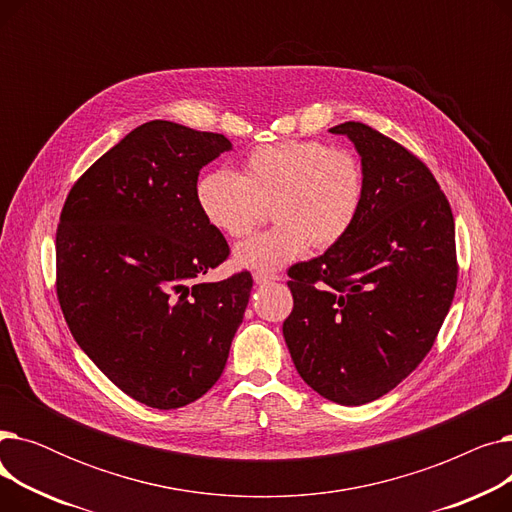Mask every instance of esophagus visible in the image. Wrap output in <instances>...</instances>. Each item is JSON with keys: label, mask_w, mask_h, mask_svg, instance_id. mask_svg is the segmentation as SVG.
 <instances>
[{"label": "esophagus", "mask_w": 512, "mask_h": 512, "mask_svg": "<svg viewBox=\"0 0 512 512\" xmlns=\"http://www.w3.org/2000/svg\"><path fill=\"white\" fill-rule=\"evenodd\" d=\"M253 278H255V284H267V282L280 280V276H276V274H261V272H257Z\"/></svg>", "instance_id": "obj_1"}]
</instances>
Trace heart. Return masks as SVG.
I'll return each instance as SVG.
<instances>
[{
    "instance_id": "obj_1",
    "label": "heart",
    "mask_w": 512,
    "mask_h": 512,
    "mask_svg": "<svg viewBox=\"0 0 512 512\" xmlns=\"http://www.w3.org/2000/svg\"><path fill=\"white\" fill-rule=\"evenodd\" d=\"M365 188L357 153L321 141H282L253 149L242 174L205 172L195 197L207 224L230 238L251 234L270 207L276 226L240 242L234 261L247 270L276 272L311 245L330 249L346 238L361 215Z\"/></svg>"
}]
</instances>
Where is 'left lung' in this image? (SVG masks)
I'll use <instances>...</instances> for the list:
<instances>
[{
    "instance_id": "8db88e82",
    "label": "left lung",
    "mask_w": 512,
    "mask_h": 512,
    "mask_svg": "<svg viewBox=\"0 0 512 512\" xmlns=\"http://www.w3.org/2000/svg\"><path fill=\"white\" fill-rule=\"evenodd\" d=\"M346 134L365 168L355 228L324 255L288 270L284 340L301 378L359 407L388 394L425 359L454 299V218L423 161L363 122Z\"/></svg>"
}]
</instances>
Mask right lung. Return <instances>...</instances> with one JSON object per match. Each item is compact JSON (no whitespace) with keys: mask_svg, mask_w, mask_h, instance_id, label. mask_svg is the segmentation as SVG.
<instances>
[{"mask_svg":"<svg viewBox=\"0 0 512 512\" xmlns=\"http://www.w3.org/2000/svg\"><path fill=\"white\" fill-rule=\"evenodd\" d=\"M232 145L151 120L80 176L56 232V292L89 359L124 394L170 411L226 367L253 278H201L230 247L197 205L199 170Z\"/></svg>","mask_w":512,"mask_h":512,"instance_id":"1","label":"right lung"}]
</instances>
